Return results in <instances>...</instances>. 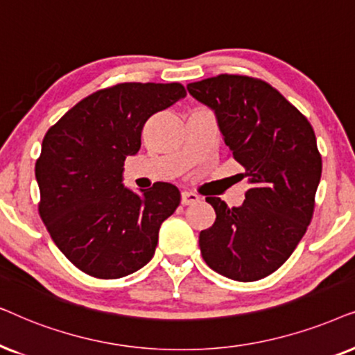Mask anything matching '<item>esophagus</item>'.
Instances as JSON below:
<instances>
[{"label":"esophagus","mask_w":355,"mask_h":355,"mask_svg":"<svg viewBox=\"0 0 355 355\" xmlns=\"http://www.w3.org/2000/svg\"><path fill=\"white\" fill-rule=\"evenodd\" d=\"M200 200V196L195 195L193 191H183L182 193V205H193V202H196Z\"/></svg>","instance_id":"34e87169"}]
</instances>
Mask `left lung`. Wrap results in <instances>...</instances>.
I'll use <instances>...</instances> for the list:
<instances>
[{
	"mask_svg": "<svg viewBox=\"0 0 355 355\" xmlns=\"http://www.w3.org/2000/svg\"><path fill=\"white\" fill-rule=\"evenodd\" d=\"M187 89L214 110L230 157L250 183L239 207L206 198L216 220L200 234L202 259L229 279H263L287 261L313 217L321 178L315 131L261 79L219 74Z\"/></svg>",
	"mask_w": 355,
	"mask_h": 355,
	"instance_id": "left-lung-1",
	"label": "left lung"
}]
</instances>
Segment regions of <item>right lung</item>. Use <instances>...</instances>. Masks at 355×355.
<instances>
[{
    "mask_svg": "<svg viewBox=\"0 0 355 355\" xmlns=\"http://www.w3.org/2000/svg\"><path fill=\"white\" fill-rule=\"evenodd\" d=\"M185 96L178 83H121L83 98L46 131L35 162L39 212L83 272L118 279L153 259L180 191L157 182L138 195L123 187V165L139 150L146 121Z\"/></svg>",
    "mask_w": 355,
    "mask_h": 355,
    "instance_id": "right-lung-1",
    "label": "right lung"
}]
</instances>
